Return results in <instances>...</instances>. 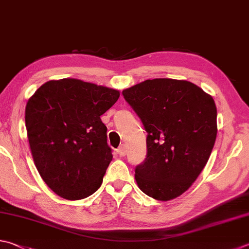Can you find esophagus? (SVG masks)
<instances>
[{"label": "esophagus", "mask_w": 249, "mask_h": 249, "mask_svg": "<svg viewBox=\"0 0 249 249\" xmlns=\"http://www.w3.org/2000/svg\"><path fill=\"white\" fill-rule=\"evenodd\" d=\"M118 154L120 156H124L125 155V145L124 144H121L120 147L118 148Z\"/></svg>", "instance_id": "obj_1"}]
</instances>
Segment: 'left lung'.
<instances>
[{
    "mask_svg": "<svg viewBox=\"0 0 249 249\" xmlns=\"http://www.w3.org/2000/svg\"><path fill=\"white\" fill-rule=\"evenodd\" d=\"M147 132V154L135 168L140 190L157 200L182 195L207 163L217 138L212 95L186 80L159 78L123 91Z\"/></svg>",
    "mask_w": 249,
    "mask_h": 249,
    "instance_id": "obj_1",
    "label": "left lung"
}]
</instances>
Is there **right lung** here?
I'll return each instance as SVG.
<instances>
[{
    "label": "right lung",
    "instance_id": "right-lung-1",
    "mask_svg": "<svg viewBox=\"0 0 249 249\" xmlns=\"http://www.w3.org/2000/svg\"><path fill=\"white\" fill-rule=\"evenodd\" d=\"M119 95L66 78L45 82L28 100L25 121L35 165L60 197L78 200L100 189L112 159L101 116Z\"/></svg>",
    "mask_w": 249,
    "mask_h": 249
}]
</instances>
